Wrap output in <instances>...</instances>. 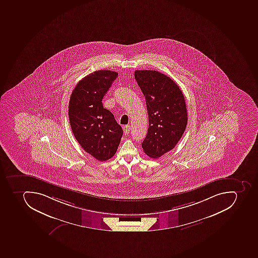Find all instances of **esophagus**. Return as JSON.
I'll use <instances>...</instances> for the list:
<instances>
[{"label": "esophagus", "mask_w": 258, "mask_h": 258, "mask_svg": "<svg viewBox=\"0 0 258 258\" xmlns=\"http://www.w3.org/2000/svg\"><path fill=\"white\" fill-rule=\"evenodd\" d=\"M130 130H131V127H130V125H128V124H127V125H124V134H125V135H127V134L130 133Z\"/></svg>", "instance_id": "1"}]
</instances>
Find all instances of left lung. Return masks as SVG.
I'll list each match as a JSON object with an SVG mask.
<instances>
[{
	"mask_svg": "<svg viewBox=\"0 0 258 258\" xmlns=\"http://www.w3.org/2000/svg\"><path fill=\"white\" fill-rule=\"evenodd\" d=\"M134 77L148 112V133L142 149L150 158H158L174 149L186 130V101L174 80L158 71L137 70Z\"/></svg>",
	"mask_w": 258,
	"mask_h": 258,
	"instance_id": "obj_1",
	"label": "left lung"
}]
</instances>
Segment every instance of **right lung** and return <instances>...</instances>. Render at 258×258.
Here are the masks:
<instances>
[{
  "label": "right lung",
  "instance_id": "obj_1",
  "mask_svg": "<svg viewBox=\"0 0 258 258\" xmlns=\"http://www.w3.org/2000/svg\"><path fill=\"white\" fill-rule=\"evenodd\" d=\"M118 73L100 70L76 84L71 95L68 116L79 144L93 158L104 162L116 154L123 130L102 100Z\"/></svg>",
  "mask_w": 258,
  "mask_h": 258
}]
</instances>
